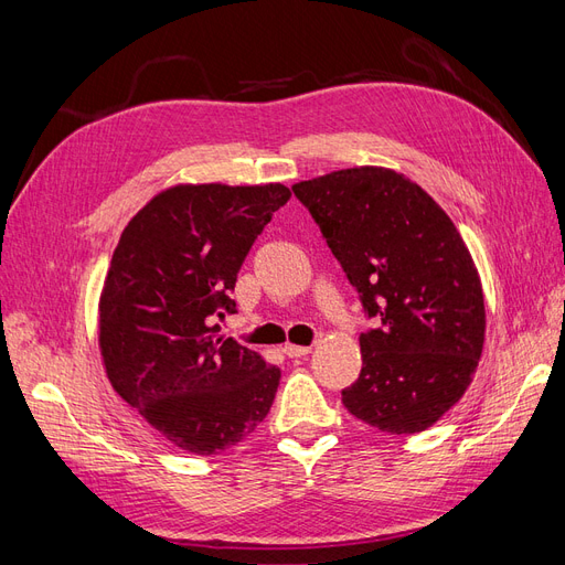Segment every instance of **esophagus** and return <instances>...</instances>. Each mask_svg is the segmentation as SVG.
<instances>
[{
    "mask_svg": "<svg viewBox=\"0 0 565 565\" xmlns=\"http://www.w3.org/2000/svg\"><path fill=\"white\" fill-rule=\"evenodd\" d=\"M285 355L287 358H301V355H309L311 347H297V344H285Z\"/></svg>",
    "mask_w": 565,
    "mask_h": 565,
    "instance_id": "esophagus-1",
    "label": "esophagus"
}]
</instances>
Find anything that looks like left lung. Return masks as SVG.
I'll list each match as a JSON object with an SVG mask.
<instances>
[{"label":"left lung","instance_id":"8db88e82","mask_svg":"<svg viewBox=\"0 0 565 565\" xmlns=\"http://www.w3.org/2000/svg\"><path fill=\"white\" fill-rule=\"evenodd\" d=\"M292 191L380 320L361 334L363 370L341 403L386 434L429 429L465 396L483 351V287L465 241L393 169H339Z\"/></svg>","mask_w":565,"mask_h":565}]
</instances>
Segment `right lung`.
<instances>
[{"label":"right lung","mask_w":565,"mask_h":565,"mask_svg":"<svg viewBox=\"0 0 565 565\" xmlns=\"http://www.w3.org/2000/svg\"><path fill=\"white\" fill-rule=\"evenodd\" d=\"M282 183L167 188L115 247L98 301L113 388L174 448L216 455L245 440L276 398L280 367L218 334L247 252L289 200Z\"/></svg>","instance_id":"1"}]
</instances>
